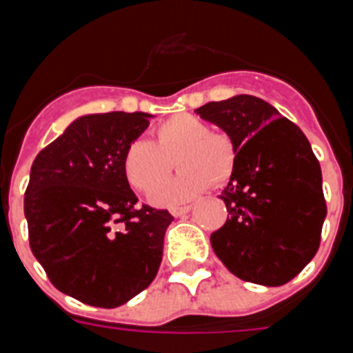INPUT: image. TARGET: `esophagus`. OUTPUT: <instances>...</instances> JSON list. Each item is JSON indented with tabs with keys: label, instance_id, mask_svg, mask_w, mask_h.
I'll return each mask as SVG.
<instances>
[{
	"label": "esophagus",
	"instance_id": "obj_1",
	"mask_svg": "<svg viewBox=\"0 0 353 353\" xmlns=\"http://www.w3.org/2000/svg\"><path fill=\"white\" fill-rule=\"evenodd\" d=\"M189 210H191V205H185V207H174L171 208V214H173L174 217H180V215L187 214Z\"/></svg>",
	"mask_w": 353,
	"mask_h": 353
}]
</instances>
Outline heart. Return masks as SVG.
<instances>
[{
    "label": "heart",
    "mask_w": 353,
    "mask_h": 353,
    "mask_svg": "<svg viewBox=\"0 0 353 353\" xmlns=\"http://www.w3.org/2000/svg\"><path fill=\"white\" fill-rule=\"evenodd\" d=\"M154 143L136 139L123 152V173L136 191L150 196L174 166L180 173L155 194V201L173 205L191 199L212 185L230 180L236 162L232 136L212 130L192 114H174L154 129Z\"/></svg>",
    "instance_id": "b5f03b06"
}]
</instances>
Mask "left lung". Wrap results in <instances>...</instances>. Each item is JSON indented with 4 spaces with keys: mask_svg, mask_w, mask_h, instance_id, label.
Returning a JSON list of instances; mask_svg holds the SVG:
<instances>
[{
    "mask_svg": "<svg viewBox=\"0 0 353 353\" xmlns=\"http://www.w3.org/2000/svg\"><path fill=\"white\" fill-rule=\"evenodd\" d=\"M232 136L236 162L219 196L228 219L210 235L228 270L281 286L313 260L327 215L322 170L310 141L269 102L236 95L196 109Z\"/></svg>",
    "mask_w": 353,
    "mask_h": 353,
    "instance_id": "8db88e82",
    "label": "left lung"
}]
</instances>
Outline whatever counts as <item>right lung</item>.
Here are the masks:
<instances>
[{"label": "right lung", "mask_w": 353, "mask_h": 353, "mask_svg": "<svg viewBox=\"0 0 353 353\" xmlns=\"http://www.w3.org/2000/svg\"><path fill=\"white\" fill-rule=\"evenodd\" d=\"M150 117L77 118L31 164L24 194L31 252L56 288L84 304H125L161 267L173 215L138 205L123 173V152Z\"/></svg>", "instance_id": "add662e5"}]
</instances>
